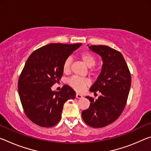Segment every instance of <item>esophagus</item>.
Returning <instances> with one entry per match:
<instances>
[{"label":"esophagus","mask_w":151,"mask_h":151,"mask_svg":"<svg viewBox=\"0 0 151 151\" xmlns=\"http://www.w3.org/2000/svg\"><path fill=\"white\" fill-rule=\"evenodd\" d=\"M76 97L77 99H82V98H83V95H82V94H79V93H76Z\"/></svg>","instance_id":"1"}]
</instances>
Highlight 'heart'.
Returning <instances> with one entry per match:
<instances>
[{
    "mask_svg": "<svg viewBox=\"0 0 151 151\" xmlns=\"http://www.w3.org/2000/svg\"><path fill=\"white\" fill-rule=\"evenodd\" d=\"M78 57L83 61L85 65L91 67L95 65L96 63V58L93 54L89 52H83L78 55ZM71 58L70 57L66 58L64 60L63 64V71L64 73H68L70 70ZM66 83L70 87L77 91H82L85 89L86 86L90 85V81L87 78H81L78 76H74L68 78Z\"/></svg>",
    "mask_w": 151,
    "mask_h": 151,
    "instance_id": "obj_1",
    "label": "heart"
}]
</instances>
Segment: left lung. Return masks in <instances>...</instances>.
Segmentation results:
<instances>
[{
    "label": "left lung",
    "instance_id": "1",
    "mask_svg": "<svg viewBox=\"0 0 151 151\" xmlns=\"http://www.w3.org/2000/svg\"><path fill=\"white\" fill-rule=\"evenodd\" d=\"M89 48L102 57L100 75L90 88L101 95L98 99L86 96L91 102L82 112L86 124L93 128L106 127L115 121L124 109L131 85V75L123 56L119 51L104 45H92Z\"/></svg>",
    "mask_w": 151,
    "mask_h": 151
}]
</instances>
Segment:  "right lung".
Returning a JSON list of instances; mask_svg holds the SVG:
<instances>
[{"instance_id":"1","label":"right lung","mask_w":151,"mask_h":151,"mask_svg":"<svg viewBox=\"0 0 151 151\" xmlns=\"http://www.w3.org/2000/svg\"><path fill=\"white\" fill-rule=\"evenodd\" d=\"M82 44L51 43L33 51L20 73L18 89L22 109L33 123L42 127H52L60 121L63 105L76 97L68 85L60 91L51 87L63 75L64 60Z\"/></svg>"}]
</instances>
